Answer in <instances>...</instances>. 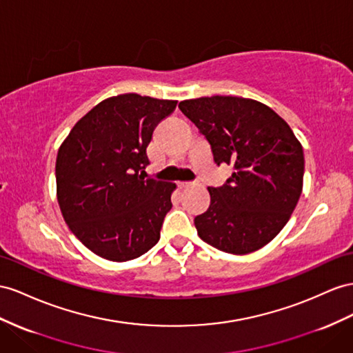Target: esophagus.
Segmentation results:
<instances>
[{
    "label": "esophagus",
    "instance_id": "1",
    "mask_svg": "<svg viewBox=\"0 0 353 353\" xmlns=\"http://www.w3.org/2000/svg\"><path fill=\"white\" fill-rule=\"evenodd\" d=\"M191 185H192V182H180V183H179V188H180V189H185V188H189Z\"/></svg>",
    "mask_w": 353,
    "mask_h": 353
}]
</instances>
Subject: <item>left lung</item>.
I'll list each match as a JSON object with an SVG mask.
<instances>
[{
  "mask_svg": "<svg viewBox=\"0 0 353 353\" xmlns=\"http://www.w3.org/2000/svg\"><path fill=\"white\" fill-rule=\"evenodd\" d=\"M205 140L218 165L234 167L210 205L194 219L198 236L227 254L265 246L291 218L303 191L304 153L274 110L241 97H201L179 104Z\"/></svg>",
  "mask_w": 353,
  "mask_h": 353,
  "instance_id": "left-lung-1",
  "label": "left lung"
}]
</instances>
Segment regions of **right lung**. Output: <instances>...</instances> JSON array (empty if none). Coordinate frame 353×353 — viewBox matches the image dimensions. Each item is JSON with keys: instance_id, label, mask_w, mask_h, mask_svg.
I'll return each mask as SVG.
<instances>
[{"instance_id": "1", "label": "right lung", "mask_w": 353, "mask_h": 353, "mask_svg": "<svg viewBox=\"0 0 353 353\" xmlns=\"http://www.w3.org/2000/svg\"><path fill=\"white\" fill-rule=\"evenodd\" d=\"M177 101L123 94L80 119L57 157V194L64 221L95 255L123 263L157 245L174 183L144 179L157 125Z\"/></svg>"}]
</instances>
